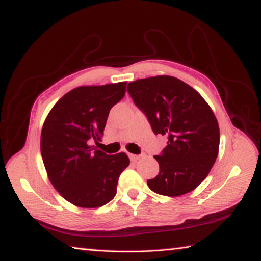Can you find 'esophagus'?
Listing matches in <instances>:
<instances>
[{"label": "esophagus", "mask_w": 261, "mask_h": 261, "mask_svg": "<svg viewBox=\"0 0 261 261\" xmlns=\"http://www.w3.org/2000/svg\"><path fill=\"white\" fill-rule=\"evenodd\" d=\"M129 157H130V160H131V162H134V163H136L137 160H139V159H140V156H139V154L130 153V154H129Z\"/></svg>", "instance_id": "1"}]
</instances>
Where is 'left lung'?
<instances>
[{
    "instance_id": "1",
    "label": "left lung",
    "mask_w": 261,
    "mask_h": 261,
    "mask_svg": "<svg viewBox=\"0 0 261 261\" xmlns=\"http://www.w3.org/2000/svg\"><path fill=\"white\" fill-rule=\"evenodd\" d=\"M126 90L154 134L168 139L163 153L154 156L159 174L147 180L149 188L173 197L195 190L219 153L220 130L212 109L201 94L173 76L137 80Z\"/></svg>"
}]
</instances>
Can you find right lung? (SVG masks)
<instances>
[{
    "label": "right lung",
    "mask_w": 261,
    "mask_h": 261,
    "mask_svg": "<svg viewBox=\"0 0 261 261\" xmlns=\"http://www.w3.org/2000/svg\"><path fill=\"white\" fill-rule=\"evenodd\" d=\"M125 86L126 82H120L76 87L54 105L43 123L40 149L48 178L76 206L109 203L130 164L124 152L111 156L90 146L101 141L110 110L124 96Z\"/></svg>",
    "instance_id": "right-lung-1"
}]
</instances>
